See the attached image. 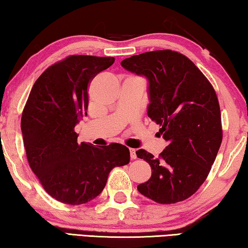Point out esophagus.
Here are the masks:
<instances>
[{
	"mask_svg": "<svg viewBox=\"0 0 248 248\" xmlns=\"http://www.w3.org/2000/svg\"><path fill=\"white\" fill-rule=\"evenodd\" d=\"M129 153H131V158L132 159H136L137 156H136V151L133 150V148H129Z\"/></svg>",
	"mask_w": 248,
	"mask_h": 248,
	"instance_id": "obj_1",
	"label": "esophagus"
}]
</instances>
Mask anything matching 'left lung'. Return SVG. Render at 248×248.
Returning a JSON list of instances; mask_svg holds the SVG:
<instances>
[{"mask_svg": "<svg viewBox=\"0 0 248 248\" xmlns=\"http://www.w3.org/2000/svg\"><path fill=\"white\" fill-rule=\"evenodd\" d=\"M147 81V115L161 125L167 146L157 158L144 150L137 157L150 164L152 176L137 186L159 204L192 196L206 180L222 143L220 109L211 83L181 53L146 52L121 62Z\"/></svg>", "mask_w": 248, "mask_h": 248, "instance_id": "8db88e82", "label": "left lung"}]
</instances>
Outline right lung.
Segmentation results:
<instances>
[{
  "label": "right lung",
  "mask_w": 248,
  "mask_h": 248,
  "mask_svg": "<svg viewBox=\"0 0 248 248\" xmlns=\"http://www.w3.org/2000/svg\"><path fill=\"white\" fill-rule=\"evenodd\" d=\"M114 61L72 55L49 66L34 83L23 111L21 129L30 167L46 193L64 204L94 200L114 167L131 159L129 150L122 144H78L74 132L87 115L91 79Z\"/></svg>",
  "instance_id": "add662e5"
}]
</instances>
